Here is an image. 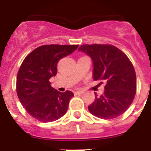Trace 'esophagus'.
<instances>
[{
    "mask_svg": "<svg viewBox=\"0 0 151 151\" xmlns=\"http://www.w3.org/2000/svg\"><path fill=\"white\" fill-rule=\"evenodd\" d=\"M75 94H76V95H78V94H83V91H76Z\"/></svg>",
    "mask_w": 151,
    "mask_h": 151,
    "instance_id": "1",
    "label": "esophagus"
}]
</instances>
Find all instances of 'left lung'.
Returning <instances> with one entry per match:
<instances>
[{"instance_id": "obj_1", "label": "left lung", "mask_w": 151, "mask_h": 151, "mask_svg": "<svg viewBox=\"0 0 151 151\" xmlns=\"http://www.w3.org/2000/svg\"><path fill=\"white\" fill-rule=\"evenodd\" d=\"M79 51L93 62V78L106 82L104 92L88 106L92 115L104 119L116 118L127 110L136 94V74L129 57L110 45H83ZM102 83V82H101Z\"/></svg>"}]
</instances>
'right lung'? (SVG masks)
<instances>
[{
    "mask_svg": "<svg viewBox=\"0 0 151 151\" xmlns=\"http://www.w3.org/2000/svg\"><path fill=\"white\" fill-rule=\"evenodd\" d=\"M78 45H42L24 59L17 73V92L27 113L40 122L57 120L66 113L74 94L51 87L50 78L57 73V63Z\"/></svg>",
    "mask_w": 151,
    "mask_h": 151,
    "instance_id": "obj_1",
    "label": "right lung"
}]
</instances>
